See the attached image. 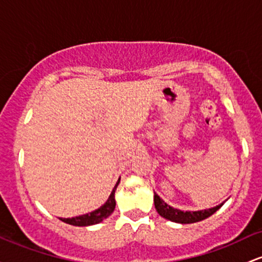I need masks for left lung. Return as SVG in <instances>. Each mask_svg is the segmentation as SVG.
Masks as SVG:
<instances>
[{
  "label": "left lung",
  "mask_w": 262,
  "mask_h": 262,
  "mask_svg": "<svg viewBox=\"0 0 262 262\" xmlns=\"http://www.w3.org/2000/svg\"><path fill=\"white\" fill-rule=\"evenodd\" d=\"M224 203L219 204V205L214 206L210 209H204V210H196V211H184L180 209H175L166 204L157 192H154V205L157 209L158 214L166 220H170L173 223L178 224H192L201 221L206 217L211 216L215 211H217L223 206Z\"/></svg>",
  "instance_id": "1"
}]
</instances>
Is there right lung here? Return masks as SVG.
<instances>
[{"label":"right lung","instance_id":"obj_1","mask_svg":"<svg viewBox=\"0 0 262 262\" xmlns=\"http://www.w3.org/2000/svg\"><path fill=\"white\" fill-rule=\"evenodd\" d=\"M119 182H120V178L118 179L116 186H114L113 190L111 192V195H109L108 200L105 201L100 208L96 209L94 211L88 212V214L79 215V216L68 217V219L59 217V219H61L63 223L70 224V225H73V226H89V225H96V224L102 223V221L107 219L109 215L114 211V209H116V196H114V194H116L117 186L118 184H119Z\"/></svg>","mask_w":262,"mask_h":262}]
</instances>
